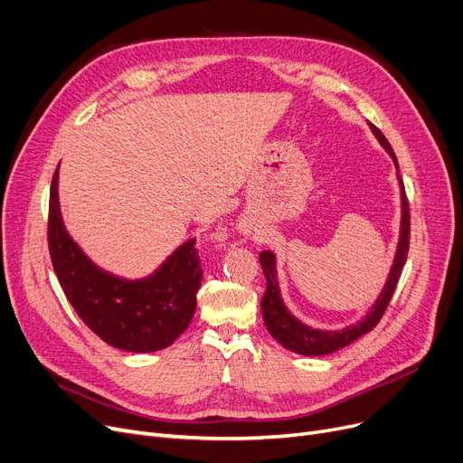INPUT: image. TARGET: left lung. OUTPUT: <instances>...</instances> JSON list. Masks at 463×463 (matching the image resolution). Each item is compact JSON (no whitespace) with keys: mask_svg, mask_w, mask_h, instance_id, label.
I'll use <instances>...</instances> for the list:
<instances>
[{"mask_svg":"<svg viewBox=\"0 0 463 463\" xmlns=\"http://www.w3.org/2000/svg\"><path fill=\"white\" fill-rule=\"evenodd\" d=\"M373 128V133L380 140V144L385 147L387 154H390L395 161V167L399 171V163L397 157L392 150L390 142L382 135L378 127L373 123H368ZM401 184V199H402V220H401V237H399V247L395 254V262L392 268L390 277H387V283L378 296L376 304L371 307V311L366 313V317L355 325H351L344 330L336 332H328V330H317V328H309L298 319H294L288 309L285 307L281 294H279V285H277V269H275V254L269 250L260 252V266L266 275V292L262 296V317L264 323L269 330V335L279 342L283 347L294 351V354L300 355H326L332 354V351H338L351 342H355L357 338L364 336L366 332H371L382 316L385 313L387 306H390L392 296L395 292V287L399 283V277L402 271V266L406 262V256H409V247H411V211H409V199H406L404 194V184L399 176Z\"/></svg>","mask_w":463,"mask_h":463,"instance_id":"8db88e82","label":"left lung"}]
</instances>
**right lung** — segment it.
Wrapping results in <instances>:
<instances>
[{"instance_id":"right-lung-1","label":"right lung","mask_w":463,"mask_h":463,"mask_svg":"<svg viewBox=\"0 0 463 463\" xmlns=\"http://www.w3.org/2000/svg\"><path fill=\"white\" fill-rule=\"evenodd\" d=\"M59 167L49 195V254L68 302L106 344L133 354L169 347L188 328L201 285L195 239L150 277L127 281L92 264L68 235L59 209Z\"/></svg>"}]
</instances>
